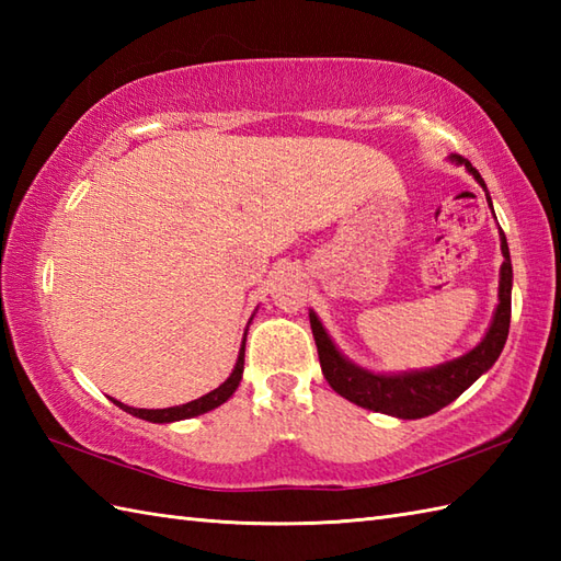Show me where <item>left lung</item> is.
<instances>
[{
	"instance_id": "8db88e82",
	"label": "left lung",
	"mask_w": 561,
	"mask_h": 561,
	"mask_svg": "<svg viewBox=\"0 0 561 561\" xmlns=\"http://www.w3.org/2000/svg\"><path fill=\"white\" fill-rule=\"evenodd\" d=\"M450 161L465 165L486 193L482 175L468 159L453 153ZM486 202H490L492 207L490 193H486ZM499 238H502L504 265H502V272H499V306L494 311V320L478 347L458 356V359L453 362H446L434 368H424V371H404V374L366 371V368L352 364L347 356H342V352L335 347V342L330 340L318 316L313 311L308 313V318H311L316 347H318L320 368H323V376L330 383V388L340 392L342 398H347L350 402L359 404V408L392 414L398 416V420H422V416H428L438 412L440 408H446L448 402L462 396V392L468 390L484 371H490L494 362L499 359V354H502L508 337L511 284H514L508 243L502 229H499Z\"/></svg>"
}]
</instances>
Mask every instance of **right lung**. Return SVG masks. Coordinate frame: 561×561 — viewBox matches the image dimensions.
<instances>
[{
    "instance_id": "obj_1",
    "label": "right lung",
    "mask_w": 561,
    "mask_h": 561,
    "mask_svg": "<svg viewBox=\"0 0 561 561\" xmlns=\"http://www.w3.org/2000/svg\"><path fill=\"white\" fill-rule=\"evenodd\" d=\"M243 362H245V337H243V344H241V352H238V362L233 366L231 376L224 380V383L219 388H214L211 392H207V396H202L193 402H185V404H178V408H165V410H137V408H129V404H123L113 400L117 408L139 416V420H147V422H153V424H169V422H181V420H190V416H197V414H205L214 408H219V404H224L226 400H229L238 383H241V376H243Z\"/></svg>"
}]
</instances>
